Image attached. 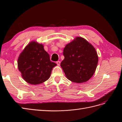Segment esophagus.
Returning a JSON list of instances; mask_svg holds the SVG:
<instances>
[{
	"label": "esophagus",
	"instance_id": "34e87169",
	"mask_svg": "<svg viewBox=\"0 0 122 122\" xmlns=\"http://www.w3.org/2000/svg\"><path fill=\"white\" fill-rule=\"evenodd\" d=\"M56 64H57V65H58V66H59L60 65V61H56Z\"/></svg>",
	"mask_w": 122,
	"mask_h": 122
}]
</instances>
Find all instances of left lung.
<instances>
[{
  "label": "left lung",
  "mask_w": 122,
  "mask_h": 122,
  "mask_svg": "<svg viewBox=\"0 0 122 122\" xmlns=\"http://www.w3.org/2000/svg\"><path fill=\"white\" fill-rule=\"evenodd\" d=\"M61 66L67 79L77 83L85 82L95 73L98 63L97 52L83 38L77 37L63 50Z\"/></svg>",
  "instance_id": "1"
}]
</instances>
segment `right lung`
Masks as SVG:
<instances>
[{"label":"right lung","mask_w":122,"mask_h":122,"mask_svg":"<svg viewBox=\"0 0 122 122\" xmlns=\"http://www.w3.org/2000/svg\"><path fill=\"white\" fill-rule=\"evenodd\" d=\"M56 64L51 62L43 45L35 41L30 42L20 54L18 68L27 83L37 85L45 82L50 76Z\"/></svg>","instance_id":"obj_1"}]
</instances>
